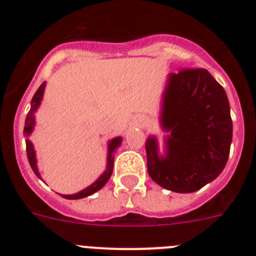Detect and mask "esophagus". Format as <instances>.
Instances as JSON below:
<instances>
[{"instance_id":"34e87169","label":"esophagus","mask_w":256,"mask_h":256,"mask_svg":"<svg viewBox=\"0 0 256 256\" xmlns=\"http://www.w3.org/2000/svg\"><path fill=\"white\" fill-rule=\"evenodd\" d=\"M141 123L142 124H146V123H148V118H141Z\"/></svg>"}]
</instances>
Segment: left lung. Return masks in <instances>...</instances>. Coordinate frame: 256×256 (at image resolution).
<instances>
[{"label":"left lung","mask_w":256,"mask_h":256,"mask_svg":"<svg viewBox=\"0 0 256 256\" xmlns=\"http://www.w3.org/2000/svg\"><path fill=\"white\" fill-rule=\"evenodd\" d=\"M160 126L169 133L160 152L155 136L146 140L148 176L159 186L190 194L223 172L232 144L228 97L205 69L170 73L162 92Z\"/></svg>","instance_id":"1"}]
</instances>
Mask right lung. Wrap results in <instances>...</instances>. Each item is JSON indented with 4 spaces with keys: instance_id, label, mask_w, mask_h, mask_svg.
<instances>
[{
    "instance_id": "right-lung-1",
    "label": "right lung",
    "mask_w": 256,
    "mask_h": 256,
    "mask_svg": "<svg viewBox=\"0 0 256 256\" xmlns=\"http://www.w3.org/2000/svg\"><path fill=\"white\" fill-rule=\"evenodd\" d=\"M44 88H46V82H44L40 84V87L38 88L37 92L34 94L33 98H32L30 102V110H29L28 115H26V126H24V134H26V155H28L29 164H30L32 169L34 172V174L38 178H40V174L38 172L37 166V158H36V150L34 146L32 144V141L29 140V136L32 134L33 130H34L36 126V112L40 108V102H42V98H44ZM122 141L123 138L122 137H115V138L110 140L108 144V159H106V169L100 177L97 178L92 184H90L88 187H86L82 191L76 192V194H73V195H62V198H68V200H78V198H87V196H91L92 194L97 192L98 190L102 188L106 184L110 177L112 174V168H114V152L119 146L122 144ZM42 180V178H40Z\"/></svg>"
}]
</instances>
